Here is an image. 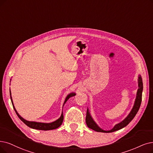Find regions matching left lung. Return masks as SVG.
Masks as SVG:
<instances>
[{"instance_id": "obj_1", "label": "left lung", "mask_w": 153, "mask_h": 153, "mask_svg": "<svg viewBox=\"0 0 153 153\" xmlns=\"http://www.w3.org/2000/svg\"><path fill=\"white\" fill-rule=\"evenodd\" d=\"M137 83H138V89L137 90L136 97L135 99V101H134V105L131 109V111H130L129 114L127 115V117L124 120L120 122V123H119L118 124H116L114 126L112 129H111V130H108V131L103 130L99 126H98V124L95 123V121L94 120L92 117H91L90 111H89V108L87 107L86 119H85L86 120V123H87V126L89 128H90L91 129H92L97 132L108 133V132H114L116 131L120 130L129 124L130 123V122L134 119V117H135L136 114L137 113L139 109L140 108V103H141V101H142V93H143V83L142 77L140 75H139V76H138Z\"/></svg>"}]
</instances>
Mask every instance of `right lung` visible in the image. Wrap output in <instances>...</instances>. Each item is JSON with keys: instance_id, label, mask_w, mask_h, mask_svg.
Listing matches in <instances>:
<instances>
[{"instance_id": "1", "label": "right lung", "mask_w": 153, "mask_h": 153, "mask_svg": "<svg viewBox=\"0 0 153 153\" xmlns=\"http://www.w3.org/2000/svg\"><path fill=\"white\" fill-rule=\"evenodd\" d=\"M11 80V79H10ZM76 95V93L75 92H71L69 94L67 95V96L66 97L64 103L63 104V106L65 104V103L67 102L70 97H73ZM10 100L12 102V103H13V108L14 109V111L17 114V115L19 117L23 123L25 124L26 126H27L28 127L32 128V129H37V130H42V131H49V130H53V129H57L58 127H59L61 125H62L63 120V108H62V114H61L60 117L56 120H54L52 123H39V122H35V121H29L27 120L26 119H24L23 117H22L19 114V113L17 112V111H16V109L14 105V103H13V98H12L11 96V92H10Z\"/></svg>"}]
</instances>
